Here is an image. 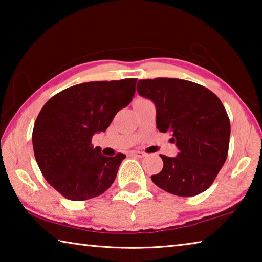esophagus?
<instances>
[{
    "label": "esophagus",
    "instance_id": "34e87169",
    "mask_svg": "<svg viewBox=\"0 0 262 262\" xmlns=\"http://www.w3.org/2000/svg\"><path fill=\"white\" fill-rule=\"evenodd\" d=\"M132 155H133V156L139 157V158H143V157L147 156V154L143 152V151H132Z\"/></svg>",
    "mask_w": 262,
    "mask_h": 262
}]
</instances>
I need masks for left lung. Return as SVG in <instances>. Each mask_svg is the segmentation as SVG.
<instances>
[{
    "mask_svg": "<svg viewBox=\"0 0 262 262\" xmlns=\"http://www.w3.org/2000/svg\"><path fill=\"white\" fill-rule=\"evenodd\" d=\"M137 92L156 106V125L171 132L177 157L161 155L163 170L155 185L178 196H194L214 183L228 157L230 120L223 104L209 89L179 78L140 79Z\"/></svg>",
    "mask_w": 262,
    "mask_h": 262,
    "instance_id": "1",
    "label": "left lung"
}]
</instances>
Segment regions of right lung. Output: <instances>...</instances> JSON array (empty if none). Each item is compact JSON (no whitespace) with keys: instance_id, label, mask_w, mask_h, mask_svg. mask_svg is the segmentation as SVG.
Wrapping results in <instances>:
<instances>
[{"instance_id":"obj_1","label":"right lung","mask_w":262,"mask_h":262,"mask_svg":"<svg viewBox=\"0 0 262 262\" xmlns=\"http://www.w3.org/2000/svg\"><path fill=\"white\" fill-rule=\"evenodd\" d=\"M137 78L88 82L64 89L43 105L34 122V157L62 196L84 201L106 192L126 155L106 157L91 143L130 103Z\"/></svg>"}]
</instances>
